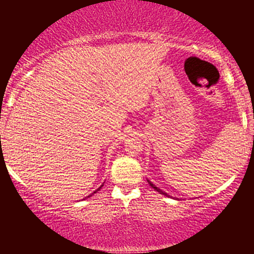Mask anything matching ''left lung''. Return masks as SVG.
Returning a JSON list of instances; mask_svg holds the SVG:
<instances>
[{
	"instance_id": "1",
	"label": "left lung",
	"mask_w": 254,
	"mask_h": 254,
	"mask_svg": "<svg viewBox=\"0 0 254 254\" xmlns=\"http://www.w3.org/2000/svg\"><path fill=\"white\" fill-rule=\"evenodd\" d=\"M147 182H148V184H150V186H151V188H153V189H155V190H157L158 193H160V194H163V195H167V196H168V194H167V193H165V191H163V190H161L160 188H157V187H156L155 184H153V183H151L150 181H147Z\"/></svg>"
}]
</instances>
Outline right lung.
<instances>
[{
    "label": "right lung",
    "mask_w": 254,
    "mask_h": 254,
    "mask_svg": "<svg viewBox=\"0 0 254 254\" xmlns=\"http://www.w3.org/2000/svg\"><path fill=\"white\" fill-rule=\"evenodd\" d=\"M101 188H102V186H101V187H99V188H98V189H97V190H94V191H93V193H97V191H98V190H99V189H101ZM93 193H92V194H93ZM92 194H91V195H88V196H87V198H89V196H92Z\"/></svg>",
    "instance_id": "add662e5"
}]
</instances>
